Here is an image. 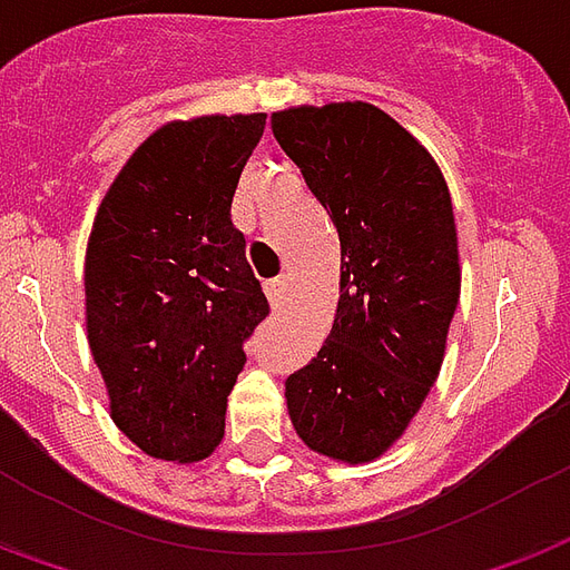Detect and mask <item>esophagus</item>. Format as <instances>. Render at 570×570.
I'll return each mask as SVG.
<instances>
[{
  "instance_id": "esophagus-1",
  "label": "esophagus",
  "mask_w": 570,
  "mask_h": 570,
  "mask_svg": "<svg viewBox=\"0 0 570 570\" xmlns=\"http://www.w3.org/2000/svg\"><path fill=\"white\" fill-rule=\"evenodd\" d=\"M286 289H289V281H286V274H281V277H274V281H268V284H265V293H268V302H272V308H281V305H284Z\"/></svg>"
}]
</instances>
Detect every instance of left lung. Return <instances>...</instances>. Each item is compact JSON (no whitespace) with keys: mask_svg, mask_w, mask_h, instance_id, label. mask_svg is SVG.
Here are the masks:
<instances>
[{"mask_svg":"<svg viewBox=\"0 0 570 570\" xmlns=\"http://www.w3.org/2000/svg\"><path fill=\"white\" fill-rule=\"evenodd\" d=\"M272 129L342 246L333 330L286 380V410L312 451L370 463L404 435L444 361L460 302L451 190L432 154L364 101L289 107Z\"/></svg>","mask_w":570,"mask_h":570,"instance_id":"8db88e82","label":"left lung"}]
</instances>
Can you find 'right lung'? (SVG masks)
Segmentation results:
<instances>
[{"mask_svg": "<svg viewBox=\"0 0 570 570\" xmlns=\"http://www.w3.org/2000/svg\"><path fill=\"white\" fill-rule=\"evenodd\" d=\"M265 114L175 119L98 206L86 330L119 432L157 460L197 463L225 435L228 395L268 298L230 222Z\"/></svg>", "mask_w": 570, "mask_h": 570, "instance_id": "obj_1", "label": "right lung"}]
</instances>
